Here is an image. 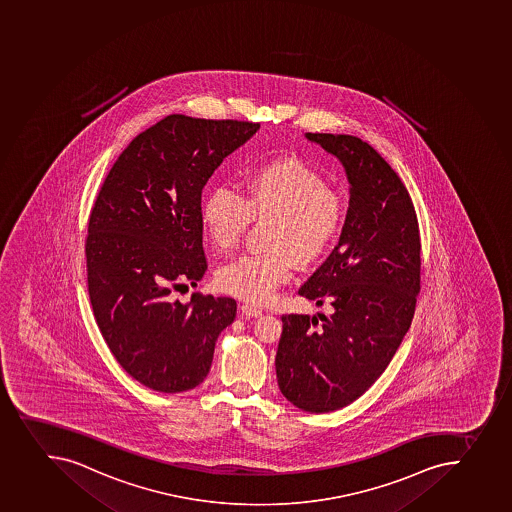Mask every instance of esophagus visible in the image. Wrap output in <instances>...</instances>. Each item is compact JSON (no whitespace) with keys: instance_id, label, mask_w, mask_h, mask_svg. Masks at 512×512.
Masks as SVG:
<instances>
[{"instance_id":"obj_1","label":"esophagus","mask_w":512,"mask_h":512,"mask_svg":"<svg viewBox=\"0 0 512 512\" xmlns=\"http://www.w3.org/2000/svg\"><path fill=\"white\" fill-rule=\"evenodd\" d=\"M239 312L242 317L247 318H258L262 315V310H260V308L252 307V305H247V303L240 305Z\"/></svg>"}]
</instances>
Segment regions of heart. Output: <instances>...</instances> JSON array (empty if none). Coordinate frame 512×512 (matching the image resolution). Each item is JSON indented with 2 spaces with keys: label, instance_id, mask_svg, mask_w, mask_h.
Listing matches in <instances>:
<instances>
[{
  "label": "heart",
  "instance_id": "b5f03b06",
  "mask_svg": "<svg viewBox=\"0 0 512 512\" xmlns=\"http://www.w3.org/2000/svg\"><path fill=\"white\" fill-rule=\"evenodd\" d=\"M273 217L267 245L220 268V290L250 303H268L290 282L297 263L313 265L330 252L346 224L345 200L322 172L295 157L265 162L244 177V195L215 187L202 205L205 234L215 249L239 245L252 219Z\"/></svg>",
  "mask_w": 512,
  "mask_h": 512
}]
</instances>
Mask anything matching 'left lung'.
<instances>
[{"instance_id":"1","label":"left lung","mask_w":512,"mask_h":512,"mask_svg":"<svg viewBox=\"0 0 512 512\" xmlns=\"http://www.w3.org/2000/svg\"><path fill=\"white\" fill-rule=\"evenodd\" d=\"M340 159L350 182L346 224L330 257L298 290L330 317L283 315L275 370L282 395L308 413L358 400L390 365L421 288V239L400 176L348 134L308 132Z\"/></svg>"}]
</instances>
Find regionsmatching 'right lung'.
<instances>
[{
	"label": "right lung",
	"instance_id": "obj_1",
	"mask_svg": "<svg viewBox=\"0 0 512 512\" xmlns=\"http://www.w3.org/2000/svg\"><path fill=\"white\" fill-rule=\"evenodd\" d=\"M258 122L171 114L117 157L89 215L88 292L117 363L141 385L182 393L209 373L215 341L234 322V298H172L207 270L202 189Z\"/></svg>",
	"mask_w": 512,
	"mask_h": 512
}]
</instances>
